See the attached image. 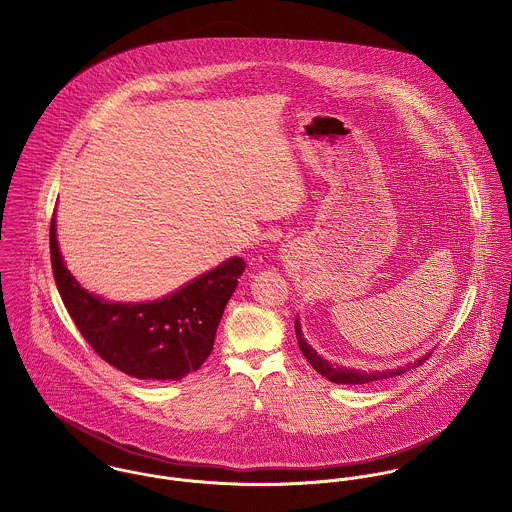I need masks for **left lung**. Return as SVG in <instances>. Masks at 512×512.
<instances>
[{"instance_id":"1","label":"left lung","mask_w":512,"mask_h":512,"mask_svg":"<svg viewBox=\"0 0 512 512\" xmlns=\"http://www.w3.org/2000/svg\"><path fill=\"white\" fill-rule=\"evenodd\" d=\"M295 337H297V345H299V351L303 353V357L309 361V365L313 366L319 374H323L325 378H329L331 382H337V384H366V382H374V380H384V378H390V376H396V374H402L410 368H418V366L424 365L432 353L424 355L422 359H418L416 363H410L404 368H396V370H374V372H365V370H351L347 366L331 365L329 361L321 359L303 339V333L299 329V323L295 319Z\"/></svg>"}]
</instances>
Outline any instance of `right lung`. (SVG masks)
<instances>
[{
    "label": "right lung",
    "mask_w": 512,
    "mask_h": 512,
    "mask_svg": "<svg viewBox=\"0 0 512 512\" xmlns=\"http://www.w3.org/2000/svg\"><path fill=\"white\" fill-rule=\"evenodd\" d=\"M49 236L57 290L80 335L100 359L142 380H181L209 359L222 311L246 268L242 258L222 262L165 299L110 303L84 292L65 268L55 219Z\"/></svg>",
    "instance_id": "add662e5"
}]
</instances>
